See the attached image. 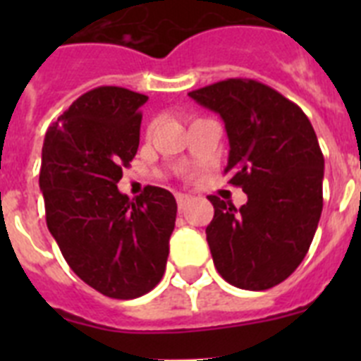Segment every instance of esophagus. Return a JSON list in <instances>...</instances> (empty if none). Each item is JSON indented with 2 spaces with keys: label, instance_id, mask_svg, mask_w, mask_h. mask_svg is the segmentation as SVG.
<instances>
[{
  "label": "esophagus",
  "instance_id": "34e87169",
  "mask_svg": "<svg viewBox=\"0 0 361 361\" xmlns=\"http://www.w3.org/2000/svg\"><path fill=\"white\" fill-rule=\"evenodd\" d=\"M191 200V197L190 195H184V193H178L177 195V206H178V209H184L188 206V202H190Z\"/></svg>",
  "mask_w": 361,
  "mask_h": 361
}]
</instances>
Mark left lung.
<instances>
[{"label": "left lung", "mask_w": 361, "mask_h": 361, "mask_svg": "<svg viewBox=\"0 0 361 361\" xmlns=\"http://www.w3.org/2000/svg\"><path fill=\"white\" fill-rule=\"evenodd\" d=\"M188 95L224 119V173L247 195L238 209L208 197L215 208L206 228L213 264L235 288H275L307 255L324 208V155L311 121L255 79H226Z\"/></svg>", "instance_id": "1"}]
</instances>
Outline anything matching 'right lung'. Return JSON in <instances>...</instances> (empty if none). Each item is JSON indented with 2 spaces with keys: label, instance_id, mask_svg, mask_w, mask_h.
Instances as JSON below:
<instances>
[{
  "label": "right lung",
  "instance_id": "right-lung-1",
  "mask_svg": "<svg viewBox=\"0 0 361 361\" xmlns=\"http://www.w3.org/2000/svg\"><path fill=\"white\" fill-rule=\"evenodd\" d=\"M145 94L97 86L49 126L39 188L47 226L70 269L108 298L152 291L166 269L177 202L146 186L133 200L117 190L139 148Z\"/></svg>",
  "mask_w": 361,
  "mask_h": 361
}]
</instances>
